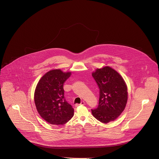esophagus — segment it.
Segmentation results:
<instances>
[{
  "label": "esophagus",
  "instance_id": "esophagus-1",
  "mask_svg": "<svg viewBox=\"0 0 159 159\" xmlns=\"http://www.w3.org/2000/svg\"><path fill=\"white\" fill-rule=\"evenodd\" d=\"M85 104V102H84V101H82V102H81L80 103H77L75 105V107H79V106H80V105H84Z\"/></svg>",
  "mask_w": 159,
  "mask_h": 159
}]
</instances>
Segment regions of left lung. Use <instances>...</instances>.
Instances as JSON below:
<instances>
[{
    "label": "left lung",
    "mask_w": 159,
    "mask_h": 159,
    "mask_svg": "<svg viewBox=\"0 0 159 159\" xmlns=\"http://www.w3.org/2000/svg\"><path fill=\"white\" fill-rule=\"evenodd\" d=\"M92 75L99 88L98 107L91 109L93 116L104 124L115 121L127 105L126 83L116 70L109 66L97 69Z\"/></svg>",
    "instance_id": "8db88e82"
}]
</instances>
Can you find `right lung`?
I'll list each match as a JSON object with an SVG mask.
<instances>
[{
    "mask_svg": "<svg viewBox=\"0 0 159 159\" xmlns=\"http://www.w3.org/2000/svg\"><path fill=\"white\" fill-rule=\"evenodd\" d=\"M70 75V71L51 70L40 79L36 86L34 102L37 110L45 121L52 125H63L74 114V109L64 96V83Z\"/></svg>",
    "mask_w": 159,
    "mask_h": 159,
    "instance_id": "add662e5",
    "label": "right lung"
}]
</instances>
